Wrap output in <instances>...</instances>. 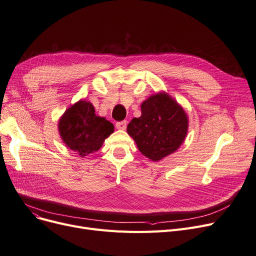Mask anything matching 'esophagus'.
<instances>
[{
  "mask_svg": "<svg viewBox=\"0 0 256 256\" xmlns=\"http://www.w3.org/2000/svg\"><path fill=\"white\" fill-rule=\"evenodd\" d=\"M126 126H128V121L126 120H124V121H119L116 124V128L118 130H124L126 128Z\"/></svg>",
  "mask_w": 256,
  "mask_h": 256,
  "instance_id": "34e87169",
  "label": "esophagus"
}]
</instances>
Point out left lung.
<instances>
[{
    "label": "left lung",
    "instance_id": "1",
    "mask_svg": "<svg viewBox=\"0 0 256 256\" xmlns=\"http://www.w3.org/2000/svg\"><path fill=\"white\" fill-rule=\"evenodd\" d=\"M141 113L130 122L128 132L146 157L159 161L179 148L187 134L188 119L170 96L161 93L150 97L141 104Z\"/></svg>",
    "mask_w": 256,
    "mask_h": 256
}]
</instances>
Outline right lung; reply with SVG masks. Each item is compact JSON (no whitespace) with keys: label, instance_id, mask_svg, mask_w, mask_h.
Returning a JSON list of instances; mask_svg holds the SVG:
<instances>
[{"label":"right lung","instance_id":"add662e5","mask_svg":"<svg viewBox=\"0 0 256 256\" xmlns=\"http://www.w3.org/2000/svg\"><path fill=\"white\" fill-rule=\"evenodd\" d=\"M62 139L80 157L97 152L114 132L113 124L95 114L92 104L80 100L66 110L58 124Z\"/></svg>","mask_w":256,"mask_h":256}]
</instances>
